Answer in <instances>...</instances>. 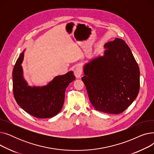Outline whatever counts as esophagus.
Listing matches in <instances>:
<instances>
[{
    "instance_id": "esophagus-1",
    "label": "esophagus",
    "mask_w": 154,
    "mask_h": 154,
    "mask_svg": "<svg viewBox=\"0 0 154 154\" xmlns=\"http://www.w3.org/2000/svg\"><path fill=\"white\" fill-rule=\"evenodd\" d=\"M82 74V68L80 66L76 67V68L74 70V75L77 78L80 77V76Z\"/></svg>"
}]
</instances>
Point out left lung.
<instances>
[{
	"label": "left lung",
	"mask_w": 154,
	"mask_h": 154,
	"mask_svg": "<svg viewBox=\"0 0 154 154\" xmlns=\"http://www.w3.org/2000/svg\"><path fill=\"white\" fill-rule=\"evenodd\" d=\"M104 55L85 64L82 77L94 108L109 114L123 112L140 89V70L124 40L116 38L104 45Z\"/></svg>",
	"instance_id": "left-lung-1"
}]
</instances>
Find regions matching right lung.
<instances>
[{"label":"right lung","mask_w":154,"mask_h":154,"mask_svg":"<svg viewBox=\"0 0 154 154\" xmlns=\"http://www.w3.org/2000/svg\"><path fill=\"white\" fill-rule=\"evenodd\" d=\"M23 52L16 61L12 72L14 98L19 106L29 114L38 119L52 117L61 110L66 88L75 77L73 72L70 71L55 77L45 86H29L23 79L21 66Z\"/></svg>","instance_id":"obj_1"}]
</instances>
